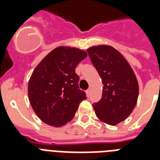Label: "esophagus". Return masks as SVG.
<instances>
[{
	"instance_id": "obj_1",
	"label": "esophagus",
	"mask_w": 160,
	"mask_h": 160,
	"mask_svg": "<svg viewBox=\"0 0 160 160\" xmlns=\"http://www.w3.org/2000/svg\"><path fill=\"white\" fill-rule=\"evenodd\" d=\"M85 92H86V95H87V96H90V89H88V90H86Z\"/></svg>"
}]
</instances>
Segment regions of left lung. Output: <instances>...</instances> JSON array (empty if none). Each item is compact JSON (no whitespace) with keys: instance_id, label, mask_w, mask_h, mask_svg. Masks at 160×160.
Returning a JSON list of instances; mask_svg holds the SVG:
<instances>
[{"instance_id":"obj_1","label":"left lung","mask_w":160,"mask_h":160,"mask_svg":"<svg viewBox=\"0 0 160 160\" xmlns=\"http://www.w3.org/2000/svg\"><path fill=\"white\" fill-rule=\"evenodd\" d=\"M102 83V98L93 104L95 114L105 124L115 125L131 114L139 96L134 71L119 51L109 46L87 50Z\"/></svg>"}]
</instances>
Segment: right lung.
<instances>
[{"mask_svg":"<svg viewBox=\"0 0 160 160\" xmlns=\"http://www.w3.org/2000/svg\"><path fill=\"white\" fill-rule=\"evenodd\" d=\"M86 56L82 50L60 46L36 66L29 80L28 95L32 109L44 123L62 126L74 118L79 104L86 99L75 73Z\"/></svg>","mask_w":160,"mask_h":160,"instance_id":"obj_1","label":"right lung"}]
</instances>
